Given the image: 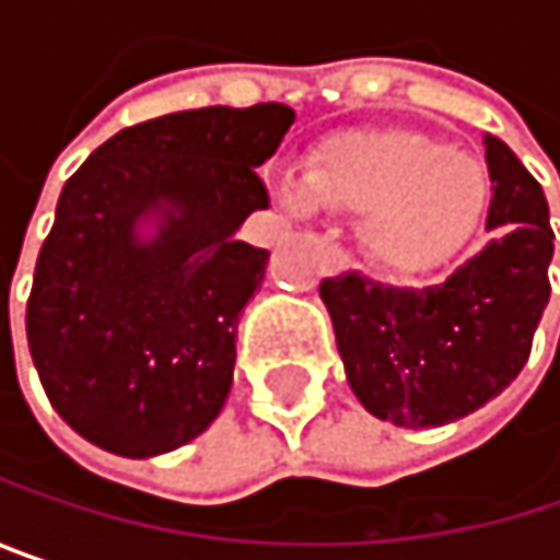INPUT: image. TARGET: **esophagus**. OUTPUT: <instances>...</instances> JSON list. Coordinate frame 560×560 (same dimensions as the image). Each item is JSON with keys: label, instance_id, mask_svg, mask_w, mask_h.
Listing matches in <instances>:
<instances>
[{"label": "esophagus", "instance_id": "obj_1", "mask_svg": "<svg viewBox=\"0 0 560 560\" xmlns=\"http://www.w3.org/2000/svg\"><path fill=\"white\" fill-rule=\"evenodd\" d=\"M343 269H347V253H343L340 246H327V272L337 276V272H343Z\"/></svg>", "mask_w": 560, "mask_h": 560}]
</instances>
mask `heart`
<instances>
[{
  "label": "heart",
  "instance_id": "obj_1",
  "mask_svg": "<svg viewBox=\"0 0 560 560\" xmlns=\"http://www.w3.org/2000/svg\"><path fill=\"white\" fill-rule=\"evenodd\" d=\"M307 197L360 217V246L389 276H421L451 259L477 230L487 168L418 129H360L320 145L304 171ZM288 203L304 197L288 190Z\"/></svg>",
  "mask_w": 560,
  "mask_h": 560
}]
</instances>
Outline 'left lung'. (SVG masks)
Listing matches in <instances>:
<instances>
[{
  "instance_id": "1",
  "label": "left lung",
  "mask_w": 560,
  "mask_h": 560,
  "mask_svg": "<svg viewBox=\"0 0 560 560\" xmlns=\"http://www.w3.org/2000/svg\"><path fill=\"white\" fill-rule=\"evenodd\" d=\"M487 243L447 281L392 288L343 272L320 281L347 383L376 418L398 428L457 421L522 373L551 298L555 230L541 184L497 136Z\"/></svg>"
}]
</instances>
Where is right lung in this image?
<instances>
[{
  "label": "right lung",
  "instance_id": "obj_1",
  "mask_svg": "<svg viewBox=\"0 0 560 560\" xmlns=\"http://www.w3.org/2000/svg\"><path fill=\"white\" fill-rule=\"evenodd\" d=\"M291 122L284 103L168 113L116 132L63 184L25 330L48 401L90 444L155 457L220 415L240 311L269 266L233 233L269 207L256 168ZM149 212L163 226L142 244Z\"/></svg>",
  "mask_w": 560,
  "mask_h": 560
}]
</instances>
